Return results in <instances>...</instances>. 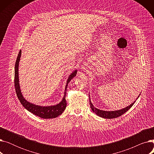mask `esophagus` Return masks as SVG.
<instances>
[{
  "instance_id": "esophagus-1",
  "label": "esophagus",
  "mask_w": 154,
  "mask_h": 154,
  "mask_svg": "<svg viewBox=\"0 0 154 154\" xmlns=\"http://www.w3.org/2000/svg\"><path fill=\"white\" fill-rule=\"evenodd\" d=\"M82 68L84 69H85V70H86L87 69V67L85 66V65H84V66H82Z\"/></svg>"
}]
</instances>
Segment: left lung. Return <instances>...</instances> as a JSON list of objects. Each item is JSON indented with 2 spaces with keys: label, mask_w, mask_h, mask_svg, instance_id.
<instances>
[{
  "label": "left lung",
  "mask_w": 154,
  "mask_h": 154,
  "mask_svg": "<svg viewBox=\"0 0 154 154\" xmlns=\"http://www.w3.org/2000/svg\"><path fill=\"white\" fill-rule=\"evenodd\" d=\"M89 98H90V97H89ZM134 103H135V102H133L132 103H131L129 106L126 107L125 108L122 109L121 110H116V111H103V110H99L98 109L94 107V106H93V104L92 103V102H91V100H90V105H91V108L92 110L94 112H95L98 116H100V117L105 118V119H114V118H117L118 117L121 116L122 115H123L124 113H125L127 110L130 109L133 105L134 104Z\"/></svg>",
  "instance_id": "left-lung-1"
}]
</instances>
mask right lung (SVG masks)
I'll list each match as a JSON object with an SVG mask.
<instances>
[{
  "label": "right lung",
  "mask_w": 154,
  "mask_h": 154,
  "mask_svg": "<svg viewBox=\"0 0 154 154\" xmlns=\"http://www.w3.org/2000/svg\"><path fill=\"white\" fill-rule=\"evenodd\" d=\"M21 55V50H20L17 60H16L15 64V76H14V85L15 88V92L17 94V96L20 100V103L22 106L25 107L27 110L30 112L32 114L38 117H40L43 119H53L58 117L61 115L64 110L66 109L67 106V102L66 100V95L67 87L68 84L70 80L74 78L77 74V70L73 72L70 76L68 78L67 84L66 85V89H65L64 96L62 100L59 103L53 106H48V107H43V106H38L36 105L32 104L29 102H27L22 95L20 86H19V63L20 61V58Z\"/></svg>",
  "instance_id": "right-lung-1"
}]
</instances>
